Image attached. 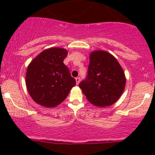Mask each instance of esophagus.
<instances>
[{
  "label": "esophagus",
  "mask_w": 155,
  "mask_h": 155,
  "mask_svg": "<svg viewBox=\"0 0 155 155\" xmlns=\"http://www.w3.org/2000/svg\"><path fill=\"white\" fill-rule=\"evenodd\" d=\"M76 84H77V85H79V83L80 82V78L76 77Z\"/></svg>",
  "instance_id": "esophagus-1"
}]
</instances>
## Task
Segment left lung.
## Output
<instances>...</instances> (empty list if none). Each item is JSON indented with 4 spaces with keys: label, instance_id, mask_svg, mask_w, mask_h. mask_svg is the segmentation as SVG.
<instances>
[{
    "label": "left lung",
    "instance_id": "8db88e82",
    "mask_svg": "<svg viewBox=\"0 0 155 155\" xmlns=\"http://www.w3.org/2000/svg\"><path fill=\"white\" fill-rule=\"evenodd\" d=\"M126 79L118 61L104 51H95L90 55L87 74L79 84L89 102L97 107L115 104L125 87Z\"/></svg>",
    "mask_w": 155,
    "mask_h": 155
}]
</instances>
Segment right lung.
Wrapping results in <instances>:
<instances>
[{
	"label": "right lung",
	"mask_w": 155,
	"mask_h": 155,
	"mask_svg": "<svg viewBox=\"0 0 155 155\" xmlns=\"http://www.w3.org/2000/svg\"><path fill=\"white\" fill-rule=\"evenodd\" d=\"M67 50L51 48L42 51L28 65L26 85L32 99L40 105L54 107L63 102L76 85L64 60Z\"/></svg>",
	"instance_id": "1"
}]
</instances>
